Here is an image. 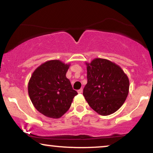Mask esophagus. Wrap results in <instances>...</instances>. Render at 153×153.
I'll use <instances>...</instances> for the list:
<instances>
[{"label": "esophagus", "instance_id": "esophagus-1", "mask_svg": "<svg viewBox=\"0 0 153 153\" xmlns=\"http://www.w3.org/2000/svg\"><path fill=\"white\" fill-rule=\"evenodd\" d=\"M78 93H79V94H81V93H82V92H83V89L82 88H81V89H79V90H78Z\"/></svg>", "mask_w": 153, "mask_h": 153}]
</instances>
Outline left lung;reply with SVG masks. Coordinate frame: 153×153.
I'll return each mask as SVG.
<instances>
[{
	"instance_id": "left-lung-1",
	"label": "left lung",
	"mask_w": 153,
	"mask_h": 153,
	"mask_svg": "<svg viewBox=\"0 0 153 153\" xmlns=\"http://www.w3.org/2000/svg\"><path fill=\"white\" fill-rule=\"evenodd\" d=\"M86 65L88 82L83 92L85 100L102 116L114 114L128 95V77L120 67L106 59L95 58Z\"/></svg>"
}]
</instances>
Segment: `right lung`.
<instances>
[{
  "label": "right lung",
  "instance_id": "add662e5",
  "mask_svg": "<svg viewBox=\"0 0 153 153\" xmlns=\"http://www.w3.org/2000/svg\"><path fill=\"white\" fill-rule=\"evenodd\" d=\"M69 68L70 64L59 60H49L39 66L29 80L28 91L31 102L45 116L60 118L78 94L66 77Z\"/></svg>",
  "mask_w": 153,
  "mask_h": 153
}]
</instances>
